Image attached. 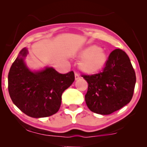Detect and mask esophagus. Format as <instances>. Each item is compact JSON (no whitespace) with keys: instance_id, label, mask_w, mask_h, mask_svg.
<instances>
[{"instance_id":"obj_1","label":"esophagus","mask_w":147,"mask_h":147,"mask_svg":"<svg viewBox=\"0 0 147 147\" xmlns=\"http://www.w3.org/2000/svg\"><path fill=\"white\" fill-rule=\"evenodd\" d=\"M80 78V76L78 75V74L77 73H75V80H79Z\"/></svg>"}]
</instances>
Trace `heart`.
Instances as JSON below:
<instances>
[{"mask_svg": "<svg viewBox=\"0 0 147 147\" xmlns=\"http://www.w3.org/2000/svg\"><path fill=\"white\" fill-rule=\"evenodd\" d=\"M82 58L79 63L81 71L87 74H94L101 71L108 61V53L99 46L90 45L79 53Z\"/></svg>", "mask_w": 147, "mask_h": 147, "instance_id": "1", "label": "heart"}]
</instances>
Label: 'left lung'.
Returning a JSON list of instances; mask_svg holds the SVG:
<instances>
[{"label": "left lung", "instance_id": "8db88e82", "mask_svg": "<svg viewBox=\"0 0 147 147\" xmlns=\"http://www.w3.org/2000/svg\"><path fill=\"white\" fill-rule=\"evenodd\" d=\"M82 76L88 84L86 103L94 113L110 114L132 99L136 74L127 54L121 49H116L110 53L102 72Z\"/></svg>", "mask_w": 147, "mask_h": 147}]
</instances>
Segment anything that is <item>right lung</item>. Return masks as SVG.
Segmentation results:
<instances>
[{"instance_id":"obj_1","label":"right lung","mask_w":147,"mask_h":147,"mask_svg":"<svg viewBox=\"0 0 147 147\" xmlns=\"http://www.w3.org/2000/svg\"><path fill=\"white\" fill-rule=\"evenodd\" d=\"M27 48L19 52L8 76L10 97L23 113L33 118H43L55 114L61 103V95L73 84L74 71L61 74L47 67L33 71L25 62Z\"/></svg>"}]
</instances>
